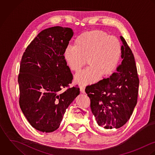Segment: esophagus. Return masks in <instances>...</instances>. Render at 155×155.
<instances>
[{
	"label": "esophagus",
	"instance_id": "esophagus-1",
	"mask_svg": "<svg viewBox=\"0 0 155 155\" xmlns=\"http://www.w3.org/2000/svg\"><path fill=\"white\" fill-rule=\"evenodd\" d=\"M80 92L81 93H85V87L84 86H80Z\"/></svg>",
	"mask_w": 155,
	"mask_h": 155
}]
</instances>
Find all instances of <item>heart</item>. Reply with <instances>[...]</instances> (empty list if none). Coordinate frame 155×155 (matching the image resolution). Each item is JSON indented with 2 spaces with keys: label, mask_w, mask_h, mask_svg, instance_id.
Masks as SVG:
<instances>
[{
  "label": "heart",
  "mask_w": 155,
  "mask_h": 155,
  "mask_svg": "<svg viewBox=\"0 0 155 155\" xmlns=\"http://www.w3.org/2000/svg\"><path fill=\"white\" fill-rule=\"evenodd\" d=\"M122 47L115 36L99 31H87L75 40L74 47H68L64 58L69 68L78 72L84 65L89 66L75 74L74 81L83 85L96 83L101 75L106 77L117 69L121 59Z\"/></svg>",
  "instance_id": "obj_1"
}]
</instances>
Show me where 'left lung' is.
I'll return each mask as SVG.
<instances>
[{
    "label": "left lung",
    "mask_w": 155,
    "mask_h": 155,
    "mask_svg": "<svg viewBox=\"0 0 155 155\" xmlns=\"http://www.w3.org/2000/svg\"><path fill=\"white\" fill-rule=\"evenodd\" d=\"M122 63L110 77L88 86L85 91L101 129H119L130 119L137 102L139 78L133 53L123 36Z\"/></svg>",
    "instance_id": "obj_1"
}]
</instances>
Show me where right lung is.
I'll list each match as a JSON object with an SVG mask.
<instances>
[{
    "mask_svg": "<svg viewBox=\"0 0 155 155\" xmlns=\"http://www.w3.org/2000/svg\"><path fill=\"white\" fill-rule=\"evenodd\" d=\"M73 35L69 28L44 29L22 56L18 77L19 104L29 124L39 131L58 129L66 109L80 94L78 87H69L73 77L64 58Z\"/></svg>",
    "mask_w": 155,
    "mask_h": 155,
    "instance_id": "obj_1",
    "label": "right lung"
}]
</instances>
